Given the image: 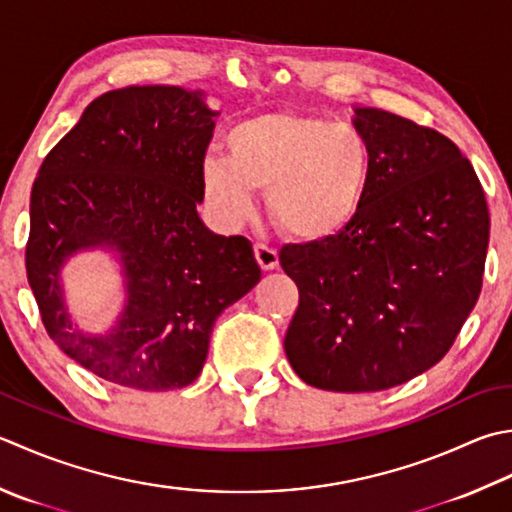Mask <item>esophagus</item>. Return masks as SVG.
Listing matches in <instances>:
<instances>
[{
  "label": "esophagus",
  "instance_id": "34e87169",
  "mask_svg": "<svg viewBox=\"0 0 512 512\" xmlns=\"http://www.w3.org/2000/svg\"><path fill=\"white\" fill-rule=\"evenodd\" d=\"M255 259H257V264L262 266V270H275L279 266L277 250L264 242L255 244Z\"/></svg>",
  "mask_w": 512,
  "mask_h": 512
}]
</instances>
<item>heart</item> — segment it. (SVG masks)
<instances>
[{"label":"heart","instance_id":"b5f03b06","mask_svg":"<svg viewBox=\"0 0 512 512\" xmlns=\"http://www.w3.org/2000/svg\"><path fill=\"white\" fill-rule=\"evenodd\" d=\"M228 157L206 155L202 190L228 226L255 213V190H268V208L288 235L324 242L353 222L373 173L366 137L353 126L319 117L264 113L226 133Z\"/></svg>","mask_w":512,"mask_h":512}]
</instances>
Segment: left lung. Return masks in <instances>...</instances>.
Segmentation results:
<instances>
[{
  "instance_id": "8db88e82",
  "label": "left lung",
  "mask_w": 512,
  "mask_h": 512,
  "mask_svg": "<svg viewBox=\"0 0 512 512\" xmlns=\"http://www.w3.org/2000/svg\"><path fill=\"white\" fill-rule=\"evenodd\" d=\"M373 173L342 233L284 246L279 264L299 288L284 348L306 384L375 393L442 359L484 282L490 217L484 188L435 128L357 108Z\"/></svg>"
}]
</instances>
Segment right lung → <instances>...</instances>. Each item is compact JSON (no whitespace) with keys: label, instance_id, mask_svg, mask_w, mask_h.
<instances>
[{"label":"right lung","instance_id":"obj_1","mask_svg":"<svg viewBox=\"0 0 512 512\" xmlns=\"http://www.w3.org/2000/svg\"><path fill=\"white\" fill-rule=\"evenodd\" d=\"M213 117L175 86L108 90L39 166L28 284L48 337L106 382L193 384L215 319L262 277L246 237L210 233L197 215ZM99 243L123 253L129 306L113 334L88 338L69 326L56 279L68 254Z\"/></svg>","mask_w":512,"mask_h":512}]
</instances>
